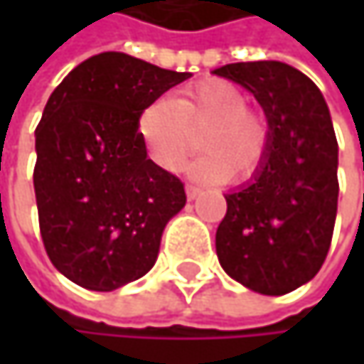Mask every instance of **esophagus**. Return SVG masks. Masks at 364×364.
<instances>
[{"label": "esophagus", "instance_id": "1", "mask_svg": "<svg viewBox=\"0 0 364 364\" xmlns=\"http://www.w3.org/2000/svg\"><path fill=\"white\" fill-rule=\"evenodd\" d=\"M185 191H187V198H189V200H196V198L200 196V187L193 185V183H187V185H185Z\"/></svg>", "mask_w": 364, "mask_h": 364}]
</instances>
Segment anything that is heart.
Returning <instances> with one entry per match:
<instances>
[{
	"mask_svg": "<svg viewBox=\"0 0 364 364\" xmlns=\"http://www.w3.org/2000/svg\"><path fill=\"white\" fill-rule=\"evenodd\" d=\"M247 95L232 82L200 80L175 99H158L139 115V136L149 158L164 171H181L202 130V156L193 171L206 181L251 179L269 151V126L263 113L247 107Z\"/></svg>",
	"mask_w": 364,
	"mask_h": 364,
	"instance_id": "b5f03b06",
	"label": "heart"
}]
</instances>
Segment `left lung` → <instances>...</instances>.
<instances>
[{"label":"left lung","instance_id":"left-lung-1","mask_svg":"<svg viewBox=\"0 0 364 364\" xmlns=\"http://www.w3.org/2000/svg\"><path fill=\"white\" fill-rule=\"evenodd\" d=\"M263 107L269 151L251 183L225 193L217 228L221 267L261 295L312 280L327 259L337 215V139L318 86L278 60L232 63L213 71Z\"/></svg>","mask_w":364,"mask_h":364}]
</instances>
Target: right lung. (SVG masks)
<instances>
[{"mask_svg": "<svg viewBox=\"0 0 364 364\" xmlns=\"http://www.w3.org/2000/svg\"><path fill=\"white\" fill-rule=\"evenodd\" d=\"M187 77L103 52L50 95L36 128L33 185L46 253L71 282L115 291L154 267L187 198L181 179L147 158L139 115Z\"/></svg>", "mask_w": 364, "mask_h": 364, "instance_id": "1", "label": "right lung"}]
</instances>
